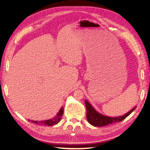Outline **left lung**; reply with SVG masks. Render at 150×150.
<instances>
[{"label":"left lung","mask_w":150,"mask_h":150,"mask_svg":"<svg viewBox=\"0 0 150 150\" xmlns=\"http://www.w3.org/2000/svg\"><path fill=\"white\" fill-rule=\"evenodd\" d=\"M85 104L86 106V117H87L88 121L89 123L94 126H107L109 124L116 123L117 122H120L125 119L127 116H128L131 112H132L137 106L134 107L132 110H131L126 114L117 117H110L107 116H104L101 113L98 112L92 106L87 100H85Z\"/></svg>","instance_id":"obj_1"}]
</instances>
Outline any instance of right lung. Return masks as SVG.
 <instances>
[{"mask_svg":"<svg viewBox=\"0 0 150 150\" xmlns=\"http://www.w3.org/2000/svg\"><path fill=\"white\" fill-rule=\"evenodd\" d=\"M63 112H64V108H61L60 109L59 111L57 114L56 115V116L55 117H54L53 118H52V119L47 120H45V121H40L32 120L31 122H33V123H34V124H38V125H46V126H49L55 125L57 124L58 122H59V121H61L62 116L63 115ZM29 121H30V120H29Z\"/></svg>","mask_w":150,"mask_h":150,"instance_id":"add662e5","label":"right lung"}]
</instances>
